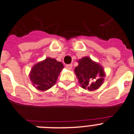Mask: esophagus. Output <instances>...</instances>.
<instances>
[{
    "label": "esophagus",
    "mask_w": 134,
    "mask_h": 134,
    "mask_svg": "<svg viewBox=\"0 0 134 134\" xmlns=\"http://www.w3.org/2000/svg\"><path fill=\"white\" fill-rule=\"evenodd\" d=\"M66 67L68 70H71L72 68V64H67L66 66Z\"/></svg>",
    "instance_id": "34e87169"
}]
</instances>
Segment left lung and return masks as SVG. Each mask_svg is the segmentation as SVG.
<instances>
[{"label": "left lung", "mask_w": 134, "mask_h": 134, "mask_svg": "<svg viewBox=\"0 0 134 134\" xmlns=\"http://www.w3.org/2000/svg\"><path fill=\"white\" fill-rule=\"evenodd\" d=\"M79 66L74 69L79 83L88 91L97 90L102 85L105 76L103 67L90 58L83 57L78 60Z\"/></svg>", "instance_id": "obj_1"}]
</instances>
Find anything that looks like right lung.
I'll list each match as a JSON object with an SVG mask.
<instances>
[{"label": "right lung", "instance_id": "right-lung-1", "mask_svg": "<svg viewBox=\"0 0 134 134\" xmlns=\"http://www.w3.org/2000/svg\"><path fill=\"white\" fill-rule=\"evenodd\" d=\"M63 68L62 62L54 58H47L34 65L29 74V78L37 89L47 91L55 85Z\"/></svg>", "mask_w": 134, "mask_h": 134}]
</instances>
